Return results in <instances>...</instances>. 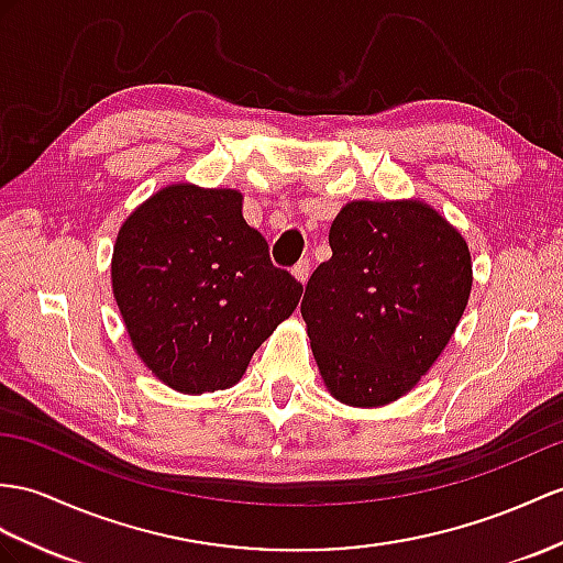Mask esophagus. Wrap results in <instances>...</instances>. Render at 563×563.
<instances>
[{
    "instance_id": "obj_1",
    "label": "esophagus",
    "mask_w": 563,
    "mask_h": 563,
    "mask_svg": "<svg viewBox=\"0 0 563 563\" xmlns=\"http://www.w3.org/2000/svg\"><path fill=\"white\" fill-rule=\"evenodd\" d=\"M291 274L296 277V282L306 284L308 277H310V263H308V260H300V263H296L294 269H291Z\"/></svg>"
}]
</instances>
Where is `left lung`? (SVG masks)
Returning <instances> with one entry per match:
<instances>
[{"instance_id":"1","label":"left lung","mask_w":563,"mask_h":563,"mask_svg":"<svg viewBox=\"0 0 563 563\" xmlns=\"http://www.w3.org/2000/svg\"><path fill=\"white\" fill-rule=\"evenodd\" d=\"M329 249L300 303L320 375L341 404H391L456 332L473 286L468 243L420 200H353Z\"/></svg>"}]
</instances>
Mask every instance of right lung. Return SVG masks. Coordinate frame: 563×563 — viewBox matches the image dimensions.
I'll list each match as a JSON object with an SVG mask.
<instances>
[{
  "label": "right lung",
  "mask_w": 563,
  "mask_h": 563,
  "mask_svg": "<svg viewBox=\"0 0 563 563\" xmlns=\"http://www.w3.org/2000/svg\"><path fill=\"white\" fill-rule=\"evenodd\" d=\"M241 208L239 190L172 184L119 229L117 306L135 353L176 391L234 387L303 294Z\"/></svg>",
  "instance_id": "right-lung-1"
}]
</instances>
